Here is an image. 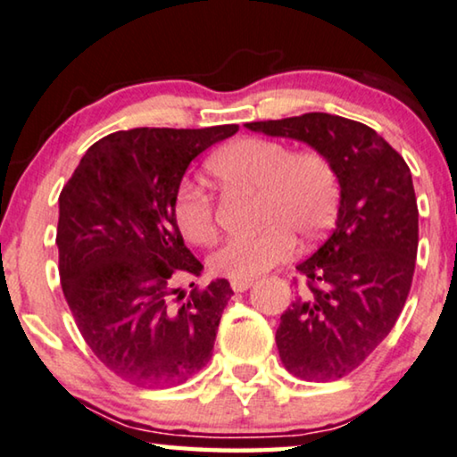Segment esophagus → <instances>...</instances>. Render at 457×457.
Returning a JSON list of instances; mask_svg holds the SVG:
<instances>
[{"instance_id": "obj_1", "label": "esophagus", "mask_w": 457, "mask_h": 457, "mask_svg": "<svg viewBox=\"0 0 457 457\" xmlns=\"http://www.w3.org/2000/svg\"><path fill=\"white\" fill-rule=\"evenodd\" d=\"M229 286L234 292H246L253 286V279H231Z\"/></svg>"}]
</instances>
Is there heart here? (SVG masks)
<instances>
[{"label":"heart","instance_id":"obj_1","mask_svg":"<svg viewBox=\"0 0 457 457\" xmlns=\"http://www.w3.org/2000/svg\"><path fill=\"white\" fill-rule=\"evenodd\" d=\"M223 184L259 192V223L253 236L229 237L209 256L211 271L250 279L292 259L295 240H314L331 226L339 203L337 167L317 149L294 151L281 140L246 137L209 159ZM173 215L192 244H209L217 234L211 196L198 184L179 186Z\"/></svg>","mask_w":457,"mask_h":457}]
</instances>
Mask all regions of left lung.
I'll return each instance as SVG.
<instances>
[{"mask_svg":"<svg viewBox=\"0 0 457 457\" xmlns=\"http://www.w3.org/2000/svg\"><path fill=\"white\" fill-rule=\"evenodd\" d=\"M246 128L302 140L337 167L336 228L295 267L304 287L275 333L287 372L304 381H336L372 354L406 304L419 250L412 173L372 128L342 115L312 112Z\"/></svg>","mask_w":457,"mask_h":457,"instance_id":"8db88e82","label":"left lung"}]
</instances>
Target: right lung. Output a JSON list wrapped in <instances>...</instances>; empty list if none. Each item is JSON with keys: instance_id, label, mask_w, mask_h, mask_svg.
Masks as SVG:
<instances>
[{"instance_id": "right-lung-1", "label": "right lung", "mask_w": 457, "mask_h": 457, "mask_svg": "<svg viewBox=\"0 0 457 457\" xmlns=\"http://www.w3.org/2000/svg\"><path fill=\"white\" fill-rule=\"evenodd\" d=\"M236 124L132 128L85 153L60 195L57 248L63 295L80 336L109 370L138 387L179 385L213 354L231 287L211 281L188 298L179 273L201 275L173 204L192 159Z\"/></svg>"}]
</instances>
